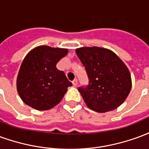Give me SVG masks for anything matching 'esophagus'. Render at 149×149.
<instances>
[{"instance_id":"1","label":"esophagus","mask_w":149,"mask_h":149,"mask_svg":"<svg viewBox=\"0 0 149 149\" xmlns=\"http://www.w3.org/2000/svg\"><path fill=\"white\" fill-rule=\"evenodd\" d=\"M72 84H73V86H77V79L73 80V81H72Z\"/></svg>"}]
</instances>
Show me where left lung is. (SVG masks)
Returning a JSON list of instances; mask_svg holds the SVG:
<instances>
[{
    "label": "left lung",
    "mask_w": 149,
    "mask_h": 149,
    "mask_svg": "<svg viewBox=\"0 0 149 149\" xmlns=\"http://www.w3.org/2000/svg\"><path fill=\"white\" fill-rule=\"evenodd\" d=\"M76 53L88 77L86 87L78 88L86 105L98 112L118 108L132 88L131 75L125 63L109 49L96 46L79 48Z\"/></svg>",
    "instance_id": "1"
}]
</instances>
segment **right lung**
<instances>
[{"mask_svg":"<svg viewBox=\"0 0 149 149\" xmlns=\"http://www.w3.org/2000/svg\"><path fill=\"white\" fill-rule=\"evenodd\" d=\"M67 53V49L46 45L38 46L28 53L17 79V89L24 103L43 111L61 102L72 84L56 65Z\"/></svg>","mask_w":149,"mask_h":149,"instance_id":"add662e5","label":"right lung"}]
</instances>
